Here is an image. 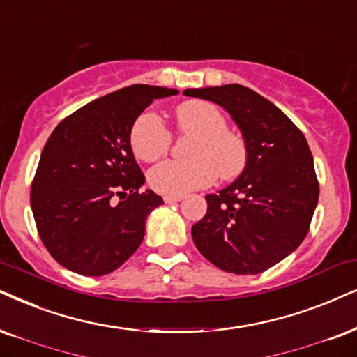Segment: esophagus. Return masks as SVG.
<instances>
[{
  "instance_id": "34e87169",
  "label": "esophagus",
  "mask_w": 357,
  "mask_h": 357,
  "mask_svg": "<svg viewBox=\"0 0 357 357\" xmlns=\"http://www.w3.org/2000/svg\"><path fill=\"white\" fill-rule=\"evenodd\" d=\"M166 204H174V202H179L183 199V196H165L163 197Z\"/></svg>"
}]
</instances>
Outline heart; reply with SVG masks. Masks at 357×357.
I'll use <instances>...</instances> for the list:
<instances>
[{
  "instance_id": "1",
  "label": "heart",
  "mask_w": 357,
  "mask_h": 357,
  "mask_svg": "<svg viewBox=\"0 0 357 357\" xmlns=\"http://www.w3.org/2000/svg\"><path fill=\"white\" fill-rule=\"evenodd\" d=\"M179 132L194 135L188 160H168L150 171V184L166 196H183L209 186L218 178L234 179L245 169L249 148L238 133L227 130V119L218 107L204 100H188L176 108ZM135 156L145 163L160 160L169 150L171 133L155 112L135 120L130 132Z\"/></svg>"
}]
</instances>
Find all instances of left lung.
Returning <instances> with one entry per match:
<instances>
[{"mask_svg":"<svg viewBox=\"0 0 357 357\" xmlns=\"http://www.w3.org/2000/svg\"><path fill=\"white\" fill-rule=\"evenodd\" d=\"M183 93L222 107L249 148L236 181L206 196L207 212L192 225V241L220 270L265 272L298 249L317 209L319 184L305 135L278 107L243 85Z\"/></svg>","mask_w":357,"mask_h":357,"instance_id":"left-lung-1","label":"left lung"}]
</instances>
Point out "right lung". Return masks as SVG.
Segmentation results:
<instances>
[{
    "instance_id": "1",
    "label": "right lung",
    "mask_w": 357,
    "mask_h": 357,
    "mask_svg": "<svg viewBox=\"0 0 357 357\" xmlns=\"http://www.w3.org/2000/svg\"><path fill=\"white\" fill-rule=\"evenodd\" d=\"M176 93L135 84L87 103L54 128L31 186V209L40 241L62 267L102 277L139 247L148 214L163 197L151 189L139 192L145 176L130 132L155 98Z\"/></svg>"
}]
</instances>
